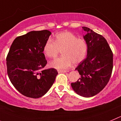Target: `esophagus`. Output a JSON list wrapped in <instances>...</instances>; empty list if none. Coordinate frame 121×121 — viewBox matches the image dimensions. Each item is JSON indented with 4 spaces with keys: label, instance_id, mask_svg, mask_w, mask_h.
I'll use <instances>...</instances> for the list:
<instances>
[{
    "label": "esophagus",
    "instance_id": "esophagus-1",
    "mask_svg": "<svg viewBox=\"0 0 121 121\" xmlns=\"http://www.w3.org/2000/svg\"><path fill=\"white\" fill-rule=\"evenodd\" d=\"M58 72L59 73H66V72H67V71H66V70H61V69H58Z\"/></svg>",
    "mask_w": 121,
    "mask_h": 121
}]
</instances>
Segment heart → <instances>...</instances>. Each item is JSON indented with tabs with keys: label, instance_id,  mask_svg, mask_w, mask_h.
Segmentation results:
<instances>
[{
	"label": "heart",
	"instance_id": "b5f03b06",
	"mask_svg": "<svg viewBox=\"0 0 121 121\" xmlns=\"http://www.w3.org/2000/svg\"><path fill=\"white\" fill-rule=\"evenodd\" d=\"M87 44L70 32L56 34L55 41L49 39L43 47V52L49 58H55L62 50V56L52 61L50 66L57 69H66L72 63L78 64L84 60L87 52Z\"/></svg>",
	"mask_w": 121,
	"mask_h": 121
}]
</instances>
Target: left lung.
<instances>
[{
  "label": "left lung",
  "mask_w": 121,
  "mask_h": 121,
  "mask_svg": "<svg viewBox=\"0 0 121 121\" xmlns=\"http://www.w3.org/2000/svg\"><path fill=\"white\" fill-rule=\"evenodd\" d=\"M83 37L87 44L86 58L75 69L80 75L71 83L73 90L84 97H92L105 87L113 70V52L105 38L87 27Z\"/></svg>",
  "instance_id": "left-lung-1"
}]
</instances>
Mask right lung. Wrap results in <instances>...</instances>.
I'll return each mask as SVG.
<instances>
[{
	"label": "right lung",
	"mask_w": 121,
	"mask_h": 121,
	"mask_svg": "<svg viewBox=\"0 0 121 121\" xmlns=\"http://www.w3.org/2000/svg\"><path fill=\"white\" fill-rule=\"evenodd\" d=\"M51 32L48 30L31 31L17 37L6 57L8 75L15 88L23 95L39 98L54 84L58 72L44 69L47 61L43 47Z\"/></svg>",
	"instance_id": "right-lung-1"
}]
</instances>
